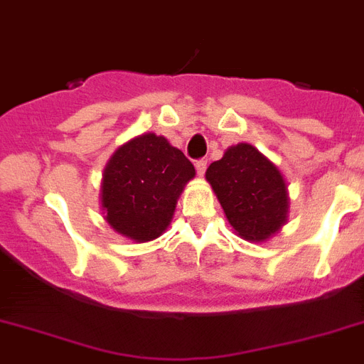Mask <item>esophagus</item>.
Wrapping results in <instances>:
<instances>
[{
  "label": "esophagus",
  "mask_w": 364,
  "mask_h": 364,
  "mask_svg": "<svg viewBox=\"0 0 364 364\" xmlns=\"http://www.w3.org/2000/svg\"><path fill=\"white\" fill-rule=\"evenodd\" d=\"M205 170H207V159L196 161V172H198V176H203Z\"/></svg>",
  "instance_id": "esophagus-1"
}]
</instances>
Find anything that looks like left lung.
<instances>
[{
  "label": "left lung",
  "mask_w": 364,
  "mask_h": 364,
  "mask_svg": "<svg viewBox=\"0 0 364 364\" xmlns=\"http://www.w3.org/2000/svg\"><path fill=\"white\" fill-rule=\"evenodd\" d=\"M232 229L249 242L271 238L286 223L289 198L280 170L255 146H230L205 173Z\"/></svg>",
  "instance_id": "8db88e82"
}]
</instances>
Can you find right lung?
<instances>
[{
  "label": "right lung",
  "instance_id": "obj_1",
  "mask_svg": "<svg viewBox=\"0 0 364 364\" xmlns=\"http://www.w3.org/2000/svg\"><path fill=\"white\" fill-rule=\"evenodd\" d=\"M194 176V164L163 135H139L117 148L104 168V218L119 235L150 242L170 225L179 194Z\"/></svg>",
  "mask_w": 364,
  "mask_h": 364
}]
</instances>
